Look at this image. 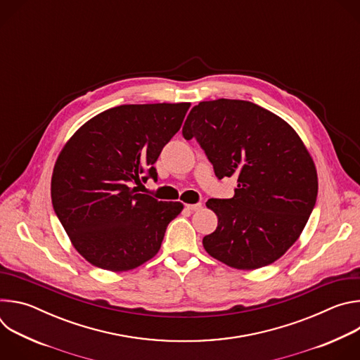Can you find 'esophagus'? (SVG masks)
I'll use <instances>...</instances> for the list:
<instances>
[{"label":"esophagus","instance_id":"obj_1","mask_svg":"<svg viewBox=\"0 0 360 360\" xmlns=\"http://www.w3.org/2000/svg\"><path fill=\"white\" fill-rule=\"evenodd\" d=\"M186 208L189 210V211H200L202 210V203H188L186 205Z\"/></svg>","mask_w":360,"mask_h":360}]
</instances>
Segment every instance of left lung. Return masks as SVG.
Returning <instances> with one entry per match:
<instances>
[{"label": "left lung", "mask_w": 360, "mask_h": 360, "mask_svg": "<svg viewBox=\"0 0 360 360\" xmlns=\"http://www.w3.org/2000/svg\"><path fill=\"white\" fill-rule=\"evenodd\" d=\"M195 138L218 179L236 178L233 198L210 199L215 232L202 239L212 258L250 271L274 264L297 240L318 196L311 153L295 129L240 99L203 101L182 128Z\"/></svg>", "instance_id": "obj_1"}]
</instances>
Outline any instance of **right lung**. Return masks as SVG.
Instances as JSON below:
<instances>
[{
  "label": "right lung",
  "mask_w": 360,
  "mask_h": 360,
  "mask_svg": "<svg viewBox=\"0 0 360 360\" xmlns=\"http://www.w3.org/2000/svg\"><path fill=\"white\" fill-rule=\"evenodd\" d=\"M189 107L181 102L107 110L60 152L51 179L53 207L74 248L94 266L124 272L158 253L184 205L138 193L134 184L157 181L153 164Z\"/></svg>",
  "instance_id": "obj_1"
}]
</instances>
